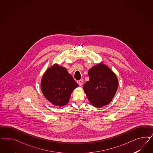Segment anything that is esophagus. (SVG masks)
<instances>
[{
  "label": "esophagus",
  "instance_id": "34e87169",
  "mask_svg": "<svg viewBox=\"0 0 153 153\" xmlns=\"http://www.w3.org/2000/svg\"><path fill=\"white\" fill-rule=\"evenodd\" d=\"M78 83H79V86H81L82 85V83H83V80L82 79H79V82H78Z\"/></svg>",
  "mask_w": 153,
  "mask_h": 153
}]
</instances>
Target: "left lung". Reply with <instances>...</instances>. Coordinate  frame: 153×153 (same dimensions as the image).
<instances>
[{"label": "left lung", "instance_id": "8db88e82", "mask_svg": "<svg viewBox=\"0 0 153 153\" xmlns=\"http://www.w3.org/2000/svg\"><path fill=\"white\" fill-rule=\"evenodd\" d=\"M90 79L83 88L88 100L94 107L100 108L108 104L114 97L118 81L111 70L104 65H97L88 72Z\"/></svg>", "mask_w": 153, "mask_h": 153}]
</instances>
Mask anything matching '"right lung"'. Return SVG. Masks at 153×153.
<instances>
[{
    "label": "right lung",
    "mask_w": 153,
    "mask_h": 153,
    "mask_svg": "<svg viewBox=\"0 0 153 153\" xmlns=\"http://www.w3.org/2000/svg\"><path fill=\"white\" fill-rule=\"evenodd\" d=\"M77 86L78 84L67 70L56 65L46 71L41 83L45 97L53 104L59 106L68 103L71 93Z\"/></svg>",
    "instance_id": "add662e5"
}]
</instances>
